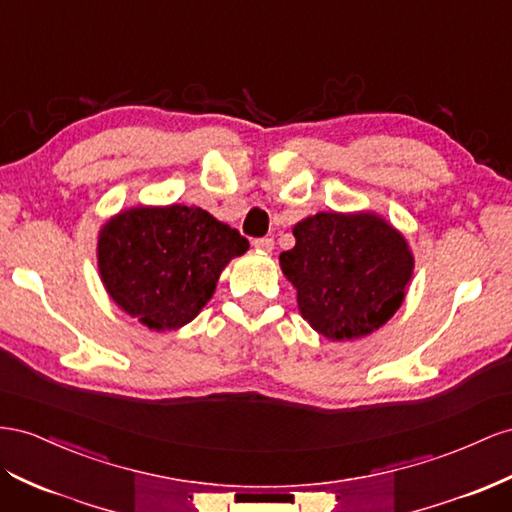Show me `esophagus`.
Listing matches in <instances>:
<instances>
[{
    "instance_id": "esophagus-1",
    "label": "esophagus",
    "mask_w": 512,
    "mask_h": 512,
    "mask_svg": "<svg viewBox=\"0 0 512 512\" xmlns=\"http://www.w3.org/2000/svg\"><path fill=\"white\" fill-rule=\"evenodd\" d=\"M252 245L256 247L258 252H265V254H269L271 250H273V239H269V237H262V239H254L252 241Z\"/></svg>"
}]
</instances>
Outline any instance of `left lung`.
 <instances>
[{
    "label": "left lung",
    "instance_id": "8db88e82",
    "mask_svg": "<svg viewBox=\"0 0 512 512\" xmlns=\"http://www.w3.org/2000/svg\"><path fill=\"white\" fill-rule=\"evenodd\" d=\"M280 254L297 306L314 331L353 340L388 323L405 299L413 256L403 234L375 213H316Z\"/></svg>",
    "mask_w": 512,
    "mask_h": 512
}]
</instances>
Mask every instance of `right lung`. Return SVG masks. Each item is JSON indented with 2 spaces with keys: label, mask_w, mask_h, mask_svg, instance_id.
I'll list each match as a JSON object with an SVG mask.
<instances>
[{
  "label": "right lung",
  "mask_w": 512,
  "mask_h": 512,
  "mask_svg": "<svg viewBox=\"0 0 512 512\" xmlns=\"http://www.w3.org/2000/svg\"><path fill=\"white\" fill-rule=\"evenodd\" d=\"M250 250L239 230L200 206H135L99 232V273L118 308L155 331L196 319L219 273Z\"/></svg>",
  "instance_id": "obj_1"
}]
</instances>
